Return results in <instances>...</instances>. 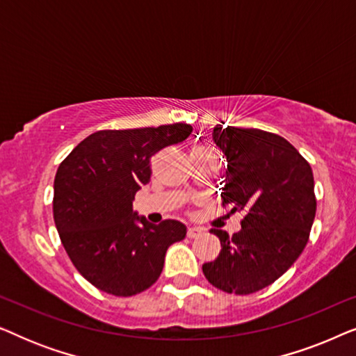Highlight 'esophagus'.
Returning <instances> with one entry per match:
<instances>
[{
  "label": "esophagus",
  "mask_w": 356,
  "mask_h": 356,
  "mask_svg": "<svg viewBox=\"0 0 356 356\" xmlns=\"http://www.w3.org/2000/svg\"><path fill=\"white\" fill-rule=\"evenodd\" d=\"M202 233V228H196V227H191V228H188V232H186V235H188V238H197L199 235H201Z\"/></svg>",
  "instance_id": "esophagus-1"
}]
</instances>
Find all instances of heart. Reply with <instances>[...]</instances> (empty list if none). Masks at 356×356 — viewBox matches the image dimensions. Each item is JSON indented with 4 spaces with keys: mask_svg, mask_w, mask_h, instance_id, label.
<instances>
[{
    "mask_svg": "<svg viewBox=\"0 0 356 356\" xmlns=\"http://www.w3.org/2000/svg\"><path fill=\"white\" fill-rule=\"evenodd\" d=\"M197 149H207V147H197Z\"/></svg>",
    "mask_w": 356,
    "mask_h": 356,
    "instance_id": "obj_1",
    "label": "heart"
}]
</instances>
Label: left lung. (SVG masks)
<instances>
[{"label": "left lung", "mask_w": 356, "mask_h": 356, "mask_svg": "<svg viewBox=\"0 0 356 356\" xmlns=\"http://www.w3.org/2000/svg\"><path fill=\"white\" fill-rule=\"evenodd\" d=\"M212 136L228 163L222 206L245 217L232 236L212 228L222 250L202 272L227 293H256L284 275L309 240L316 216L313 170L279 134L217 124Z\"/></svg>", "instance_id": "1"}]
</instances>
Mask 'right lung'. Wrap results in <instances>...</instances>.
I'll use <instances>...</instances> for the list:
<instances>
[{"label":"right lung","instance_id":"1","mask_svg":"<svg viewBox=\"0 0 356 356\" xmlns=\"http://www.w3.org/2000/svg\"><path fill=\"white\" fill-rule=\"evenodd\" d=\"M191 131L186 123L102 129L58 167L56 230L77 272L105 293L133 296L147 290L162 274L168 246L186 236V227L177 220L152 225L139 218L133 199L150 181V159L183 143Z\"/></svg>","mask_w":356,"mask_h":356}]
</instances>
